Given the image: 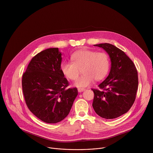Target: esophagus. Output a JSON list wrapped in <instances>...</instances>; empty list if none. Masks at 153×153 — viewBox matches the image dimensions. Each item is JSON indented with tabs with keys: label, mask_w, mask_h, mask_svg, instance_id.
<instances>
[{
	"label": "esophagus",
	"mask_w": 153,
	"mask_h": 153,
	"mask_svg": "<svg viewBox=\"0 0 153 153\" xmlns=\"http://www.w3.org/2000/svg\"><path fill=\"white\" fill-rule=\"evenodd\" d=\"M85 88H78V91H79V93H81V92H82V91H85Z\"/></svg>",
	"instance_id": "obj_1"
}]
</instances>
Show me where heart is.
Segmentation results:
<instances>
[{"label": "heart", "mask_w": 153, "mask_h": 153, "mask_svg": "<svg viewBox=\"0 0 153 153\" xmlns=\"http://www.w3.org/2000/svg\"><path fill=\"white\" fill-rule=\"evenodd\" d=\"M72 62H65L60 65L63 74L71 80H76L82 69L83 73L75 82L77 87H86L94 80H100L107 75L110 67L108 55L104 52L83 49L74 53Z\"/></svg>", "instance_id": "obj_1"}]
</instances>
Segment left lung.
<instances>
[{
  "instance_id": "1",
  "label": "left lung",
  "mask_w": 153,
  "mask_h": 153,
  "mask_svg": "<svg viewBox=\"0 0 153 153\" xmlns=\"http://www.w3.org/2000/svg\"><path fill=\"white\" fill-rule=\"evenodd\" d=\"M94 46L102 48L110 56L111 67L106 79L91 90L93 107L102 118L113 119L127 113L133 105L138 88L137 71L133 62L121 50L110 43Z\"/></svg>"
}]
</instances>
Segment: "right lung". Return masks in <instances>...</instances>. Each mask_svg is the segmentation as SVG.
Segmentation results:
<instances>
[{"label": "right lung", "mask_w": 153, "mask_h": 153, "mask_svg": "<svg viewBox=\"0 0 153 153\" xmlns=\"http://www.w3.org/2000/svg\"><path fill=\"white\" fill-rule=\"evenodd\" d=\"M58 48L43 50L34 56L22 79L25 103L42 121L56 123L66 117L78 94L77 88H67L68 81L61 71Z\"/></svg>", "instance_id": "1"}]
</instances>
